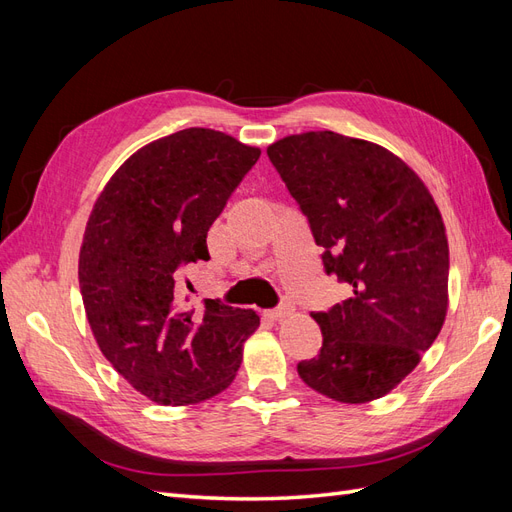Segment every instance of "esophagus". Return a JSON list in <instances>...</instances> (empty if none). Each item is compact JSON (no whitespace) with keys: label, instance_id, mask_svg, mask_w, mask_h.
Listing matches in <instances>:
<instances>
[{"label":"esophagus","instance_id":"1","mask_svg":"<svg viewBox=\"0 0 512 512\" xmlns=\"http://www.w3.org/2000/svg\"><path fill=\"white\" fill-rule=\"evenodd\" d=\"M292 312H294V307H292L290 303H282L280 307L271 309V318H275V320H284V318L292 316Z\"/></svg>","mask_w":512,"mask_h":512}]
</instances>
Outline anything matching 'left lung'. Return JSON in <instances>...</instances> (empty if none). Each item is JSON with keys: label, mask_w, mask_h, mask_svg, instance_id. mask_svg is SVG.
<instances>
[{"label": "left lung", "mask_w": 512, "mask_h": 512, "mask_svg": "<svg viewBox=\"0 0 512 512\" xmlns=\"http://www.w3.org/2000/svg\"><path fill=\"white\" fill-rule=\"evenodd\" d=\"M267 156L352 297L320 324L318 356L297 371L314 391L367 404L404 380L436 342L448 309V241L438 205L395 153L337 132H303Z\"/></svg>", "instance_id": "1"}]
</instances>
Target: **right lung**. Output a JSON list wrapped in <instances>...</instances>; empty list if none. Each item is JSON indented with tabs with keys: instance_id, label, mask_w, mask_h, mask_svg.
I'll return each mask as SVG.
<instances>
[{
	"instance_id": "add662e5",
	"label": "right lung",
	"mask_w": 512,
	"mask_h": 512,
	"mask_svg": "<svg viewBox=\"0 0 512 512\" xmlns=\"http://www.w3.org/2000/svg\"><path fill=\"white\" fill-rule=\"evenodd\" d=\"M260 149L224 132L188 128L119 166L89 215L79 284L96 342L138 393L188 406L235 380L254 309L183 299V269L209 260L207 232ZM190 286V282H185Z\"/></svg>"
}]
</instances>
